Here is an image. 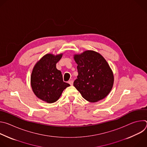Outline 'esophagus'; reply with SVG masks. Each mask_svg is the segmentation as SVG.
I'll return each mask as SVG.
<instances>
[{"instance_id": "obj_1", "label": "esophagus", "mask_w": 147, "mask_h": 147, "mask_svg": "<svg viewBox=\"0 0 147 147\" xmlns=\"http://www.w3.org/2000/svg\"><path fill=\"white\" fill-rule=\"evenodd\" d=\"M68 82L70 84V86H73V80H70Z\"/></svg>"}]
</instances>
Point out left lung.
<instances>
[{"instance_id": "left-lung-1", "label": "left lung", "mask_w": 147, "mask_h": 147, "mask_svg": "<svg viewBox=\"0 0 147 147\" xmlns=\"http://www.w3.org/2000/svg\"><path fill=\"white\" fill-rule=\"evenodd\" d=\"M78 75L73 86L82 96L91 102L105 98L113 84V73L107 63L99 53L87 51L74 55Z\"/></svg>"}]
</instances>
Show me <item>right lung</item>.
Masks as SVG:
<instances>
[{"label":"right lung","mask_w":147,"mask_h":147,"mask_svg":"<svg viewBox=\"0 0 147 147\" xmlns=\"http://www.w3.org/2000/svg\"><path fill=\"white\" fill-rule=\"evenodd\" d=\"M62 54L54 56L47 54L35 65L31 77V84L35 95L48 103H53L60 98L62 92L70 86L63 80L56 65Z\"/></svg>","instance_id":"obj_1"}]
</instances>
